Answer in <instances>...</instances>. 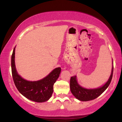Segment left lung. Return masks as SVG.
<instances>
[{
    "instance_id": "left-lung-1",
    "label": "left lung",
    "mask_w": 122,
    "mask_h": 122,
    "mask_svg": "<svg viewBox=\"0 0 122 122\" xmlns=\"http://www.w3.org/2000/svg\"><path fill=\"white\" fill-rule=\"evenodd\" d=\"M113 71H114V66L112 68L111 74L107 82L101 87L96 89H88L82 87L77 83L76 76L71 77L70 80V88H71V92L76 98L79 99L80 101H89L96 99L98 96H100L110 84L112 78Z\"/></svg>"
}]
</instances>
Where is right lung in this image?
Wrapping results in <instances>:
<instances>
[{"label": "right lung", "instance_id": "add662e5", "mask_svg": "<svg viewBox=\"0 0 122 122\" xmlns=\"http://www.w3.org/2000/svg\"><path fill=\"white\" fill-rule=\"evenodd\" d=\"M14 47L11 56V71L14 82L19 92L29 100L42 103L50 99L53 92V85L61 73V68H55L45 78L37 81L25 80L17 73L15 64Z\"/></svg>", "mask_w": 122, "mask_h": 122}]
</instances>
